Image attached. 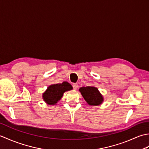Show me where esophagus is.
Instances as JSON below:
<instances>
[{
	"instance_id": "1",
	"label": "esophagus",
	"mask_w": 149,
	"mask_h": 149,
	"mask_svg": "<svg viewBox=\"0 0 149 149\" xmlns=\"http://www.w3.org/2000/svg\"><path fill=\"white\" fill-rule=\"evenodd\" d=\"M72 86H73V88H74V90H77L79 86H78V84L77 83H73L72 84Z\"/></svg>"
}]
</instances>
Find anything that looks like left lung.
Masks as SVG:
<instances>
[{"mask_svg":"<svg viewBox=\"0 0 149 149\" xmlns=\"http://www.w3.org/2000/svg\"><path fill=\"white\" fill-rule=\"evenodd\" d=\"M79 91L89 105L98 106L102 102L103 97L102 95L95 87H82L79 89Z\"/></svg>","mask_w":149,"mask_h":149,"instance_id":"left-lung-1","label":"left lung"}]
</instances>
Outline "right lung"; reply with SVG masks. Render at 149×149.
Returning a JSON list of instances; mask_svg holds the SVG:
<instances>
[{
  "instance_id": "add662e5",
  "label": "right lung",
  "mask_w": 149,
  "mask_h": 149,
  "mask_svg": "<svg viewBox=\"0 0 149 149\" xmlns=\"http://www.w3.org/2000/svg\"><path fill=\"white\" fill-rule=\"evenodd\" d=\"M72 89L71 84L66 81L61 84H52L48 87L45 92L43 94V98L47 104L53 105L61 99L64 92Z\"/></svg>"
}]
</instances>
